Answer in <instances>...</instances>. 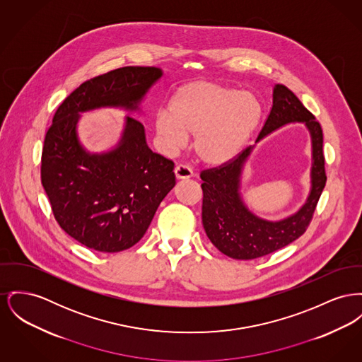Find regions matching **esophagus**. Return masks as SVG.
<instances>
[{"instance_id": "34e87169", "label": "esophagus", "mask_w": 362, "mask_h": 362, "mask_svg": "<svg viewBox=\"0 0 362 362\" xmlns=\"http://www.w3.org/2000/svg\"><path fill=\"white\" fill-rule=\"evenodd\" d=\"M175 175H176V177L179 180H185V179H190L192 177V170L187 165H185V164H179L175 168Z\"/></svg>"}]
</instances>
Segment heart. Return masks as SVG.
Returning <instances> with one entry per match:
<instances>
[{"label": "heart", "instance_id": "obj_1", "mask_svg": "<svg viewBox=\"0 0 362 362\" xmlns=\"http://www.w3.org/2000/svg\"><path fill=\"white\" fill-rule=\"evenodd\" d=\"M168 111L160 110L154 122L161 146L175 151L185 145L186 136H194L197 158L211 167L234 161L262 117V105L255 94L209 81L180 86Z\"/></svg>", "mask_w": 362, "mask_h": 362}]
</instances>
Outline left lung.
Segmentation results:
<instances>
[{
	"label": "left lung",
	"mask_w": 362,
	"mask_h": 362,
	"mask_svg": "<svg viewBox=\"0 0 362 362\" xmlns=\"http://www.w3.org/2000/svg\"><path fill=\"white\" fill-rule=\"evenodd\" d=\"M293 123H303L312 141L310 192L297 212L272 221L257 216L243 202L242 173L255 145L243 150L230 164L201 172L202 224L211 242L223 255L235 259H255L290 245L306 231L327 182L322 129L290 88L275 85L271 113L255 144Z\"/></svg>",
	"instance_id": "obj_1"
}]
</instances>
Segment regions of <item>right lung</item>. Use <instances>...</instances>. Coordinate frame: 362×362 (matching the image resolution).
Wrapping results in <instances>:
<instances>
[{"mask_svg": "<svg viewBox=\"0 0 362 362\" xmlns=\"http://www.w3.org/2000/svg\"><path fill=\"white\" fill-rule=\"evenodd\" d=\"M161 76L156 66H124L93 78L65 98L46 132L43 189L60 227L88 249L117 253L139 242L176 180L173 163L150 150L141 122L126 116L117 145L91 153L78 136L81 113L141 112Z\"/></svg>", "mask_w": 362, "mask_h": 362, "instance_id": "obj_1", "label": "right lung"}]
</instances>
